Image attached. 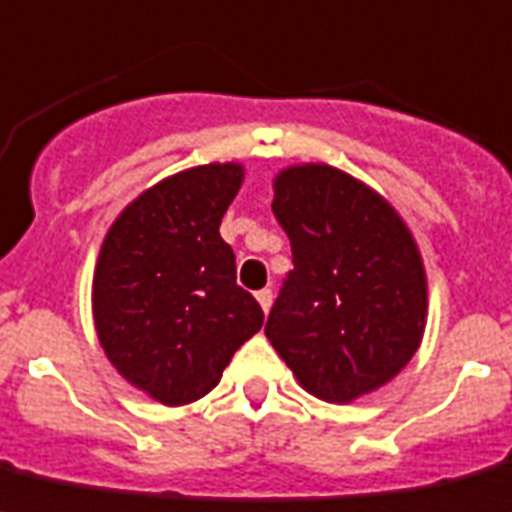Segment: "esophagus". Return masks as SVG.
Returning <instances> with one entry per match:
<instances>
[{
    "instance_id": "1",
    "label": "esophagus",
    "mask_w": 512,
    "mask_h": 512,
    "mask_svg": "<svg viewBox=\"0 0 512 512\" xmlns=\"http://www.w3.org/2000/svg\"><path fill=\"white\" fill-rule=\"evenodd\" d=\"M256 300H259V305L264 308V313H269V308H272V300H274V292L269 290V287H264V290L256 292Z\"/></svg>"
}]
</instances>
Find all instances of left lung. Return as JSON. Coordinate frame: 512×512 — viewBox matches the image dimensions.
I'll use <instances>...</instances> for the list:
<instances>
[{"mask_svg":"<svg viewBox=\"0 0 512 512\" xmlns=\"http://www.w3.org/2000/svg\"><path fill=\"white\" fill-rule=\"evenodd\" d=\"M272 212L290 238L292 272L266 339L323 401L391 381L417 352L427 313L425 269L399 214L329 165L282 170Z\"/></svg>","mask_w":512,"mask_h":512,"instance_id":"1","label":"left lung"}]
</instances>
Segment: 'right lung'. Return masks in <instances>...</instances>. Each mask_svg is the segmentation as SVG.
Masks as SVG:
<instances>
[{
    "label": "right lung",
    "instance_id": "1",
    "mask_svg": "<svg viewBox=\"0 0 512 512\" xmlns=\"http://www.w3.org/2000/svg\"><path fill=\"white\" fill-rule=\"evenodd\" d=\"M243 181L235 163L165 178L108 230L93 279L98 339L126 381L168 406L202 399L230 357L264 323L235 282V253L220 238Z\"/></svg>",
    "mask_w": 512,
    "mask_h": 512
}]
</instances>
